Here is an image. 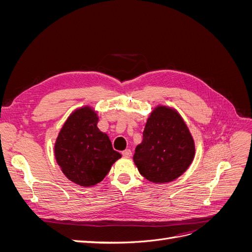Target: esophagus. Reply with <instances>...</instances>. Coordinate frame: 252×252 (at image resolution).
I'll return each instance as SVG.
<instances>
[{
	"label": "esophagus",
	"mask_w": 252,
	"mask_h": 252,
	"mask_svg": "<svg viewBox=\"0 0 252 252\" xmlns=\"http://www.w3.org/2000/svg\"><path fill=\"white\" fill-rule=\"evenodd\" d=\"M122 155H123L125 158H130L131 155H132V152H131L130 149H125L124 151H122Z\"/></svg>",
	"instance_id": "1"
}]
</instances>
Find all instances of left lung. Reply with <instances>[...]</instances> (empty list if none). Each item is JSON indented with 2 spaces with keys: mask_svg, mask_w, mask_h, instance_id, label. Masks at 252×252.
Returning <instances> with one entry per match:
<instances>
[{
  "mask_svg": "<svg viewBox=\"0 0 252 252\" xmlns=\"http://www.w3.org/2000/svg\"><path fill=\"white\" fill-rule=\"evenodd\" d=\"M194 154L193 138L180 113L167 106H157L145 125L133 161L145 179L162 184L184 173Z\"/></svg>",
  "mask_w": 252,
  "mask_h": 252,
  "instance_id": "8db88e82",
  "label": "left lung"
}]
</instances>
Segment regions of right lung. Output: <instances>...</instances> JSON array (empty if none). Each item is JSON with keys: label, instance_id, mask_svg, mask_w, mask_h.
<instances>
[{"label": "right lung", "instance_id": "add662e5", "mask_svg": "<svg viewBox=\"0 0 252 252\" xmlns=\"http://www.w3.org/2000/svg\"><path fill=\"white\" fill-rule=\"evenodd\" d=\"M97 114L89 107L74 110L66 120L55 144V156L67 179L83 187L100 183L122 156L109 136L97 128Z\"/></svg>", "mask_w": 252, "mask_h": 252}]
</instances>
